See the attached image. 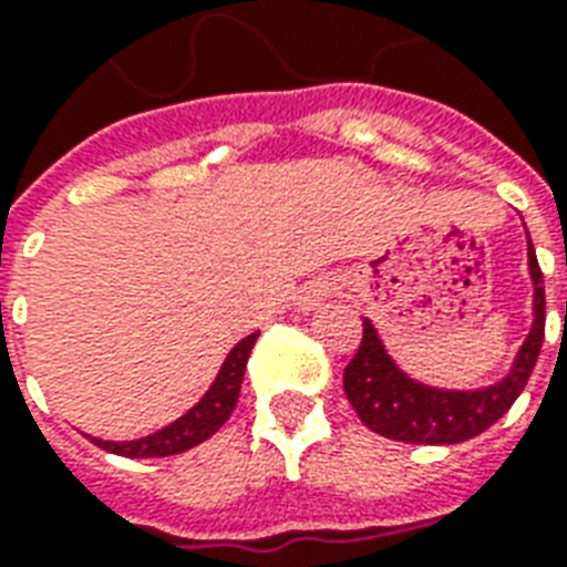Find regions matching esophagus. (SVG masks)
<instances>
[{"label":"esophagus","mask_w":567,"mask_h":567,"mask_svg":"<svg viewBox=\"0 0 567 567\" xmlns=\"http://www.w3.org/2000/svg\"><path fill=\"white\" fill-rule=\"evenodd\" d=\"M332 291H336V285L329 282V279H315V282H309L300 293H297V306H300L302 311H311L315 306H320V300H327Z\"/></svg>","instance_id":"34e87169"}]
</instances>
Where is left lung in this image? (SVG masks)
Returning <instances> with one entry per match:
<instances>
[{
  "label": "left lung",
  "mask_w": 567,
  "mask_h": 567,
  "mask_svg": "<svg viewBox=\"0 0 567 567\" xmlns=\"http://www.w3.org/2000/svg\"><path fill=\"white\" fill-rule=\"evenodd\" d=\"M527 256L529 276L536 285V297H533L536 320L512 371L488 388L444 391V388L414 382L391 362L373 323L364 320L362 344L344 368V391L368 430L405 444H458L485 432L509 412L527 385L545 341V288H542V267L529 235Z\"/></svg>",
  "instance_id": "8db88e82"
}]
</instances>
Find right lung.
<instances>
[{"instance_id":"obj_1","label":"right lung","mask_w":567,"mask_h":567,"mask_svg":"<svg viewBox=\"0 0 567 567\" xmlns=\"http://www.w3.org/2000/svg\"><path fill=\"white\" fill-rule=\"evenodd\" d=\"M258 332L247 336L244 341L231 347V353L226 355L220 373L214 379V385L205 391V396L190 409L188 414H182L179 421H173L171 426L146 435L137 441H102L91 439L96 447L117 453L126 458H155V456H176L185 450L203 444L205 439H212L214 432L220 430L223 423L229 421L231 409L238 403L240 382H244V371H247V359L256 347Z\"/></svg>"}]
</instances>
